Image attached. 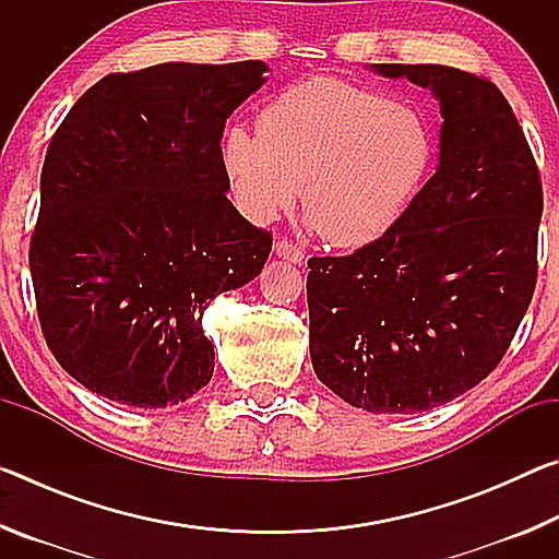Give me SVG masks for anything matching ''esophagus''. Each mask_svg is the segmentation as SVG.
<instances>
[{
	"instance_id": "34e87169",
	"label": "esophagus",
	"mask_w": 559,
	"mask_h": 559,
	"mask_svg": "<svg viewBox=\"0 0 559 559\" xmlns=\"http://www.w3.org/2000/svg\"><path fill=\"white\" fill-rule=\"evenodd\" d=\"M273 253H276L278 259H283V261H290V263H300L306 261V253H302L298 246H293L290 241H276L273 243Z\"/></svg>"
}]
</instances>
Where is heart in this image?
Instances as JSON below:
<instances>
[{"label":"heart","mask_w":559,"mask_h":559,"mask_svg":"<svg viewBox=\"0 0 559 559\" xmlns=\"http://www.w3.org/2000/svg\"><path fill=\"white\" fill-rule=\"evenodd\" d=\"M226 182L243 216L266 224L296 202L340 249L372 243L400 222L431 165L421 118L328 75L293 83L261 110L257 132L226 128Z\"/></svg>","instance_id":"obj_1"}]
</instances>
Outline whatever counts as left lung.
Listing matches in <instances>:
<instances>
[{"instance_id":"1","label":"left lung","mask_w":559,"mask_h":559,"mask_svg":"<svg viewBox=\"0 0 559 559\" xmlns=\"http://www.w3.org/2000/svg\"><path fill=\"white\" fill-rule=\"evenodd\" d=\"M439 100V165L390 231L308 261L310 359L340 400L419 414L496 370L535 290L543 187L493 83L439 63H372Z\"/></svg>"}]
</instances>
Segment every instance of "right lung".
Returning <instances> with one entry per match:
<instances>
[{"instance_id": "obj_1", "label": "right lung", "mask_w": 559, "mask_h": 559, "mask_svg": "<svg viewBox=\"0 0 559 559\" xmlns=\"http://www.w3.org/2000/svg\"><path fill=\"white\" fill-rule=\"evenodd\" d=\"M263 61L157 63L88 88L41 169L29 269L41 330L75 382L135 409L187 402L214 374L202 316L271 253L226 200V118Z\"/></svg>"}]
</instances>
